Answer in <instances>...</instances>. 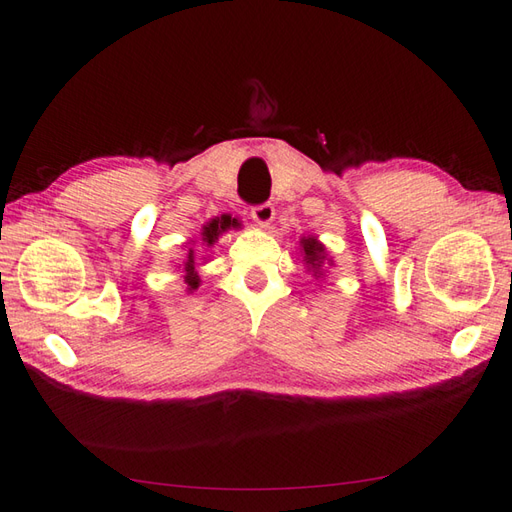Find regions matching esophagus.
Wrapping results in <instances>:
<instances>
[{
    "label": "esophagus",
    "instance_id": "esophagus-1",
    "mask_svg": "<svg viewBox=\"0 0 512 512\" xmlns=\"http://www.w3.org/2000/svg\"><path fill=\"white\" fill-rule=\"evenodd\" d=\"M252 219L260 227H269V223L276 219V208L271 206V203H260V206L252 208Z\"/></svg>",
    "mask_w": 512,
    "mask_h": 512
}]
</instances>
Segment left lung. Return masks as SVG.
<instances>
[{"label": "left lung", "instance_id": "8db88e82", "mask_svg": "<svg viewBox=\"0 0 512 512\" xmlns=\"http://www.w3.org/2000/svg\"><path fill=\"white\" fill-rule=\"evenodd\" d=\"M300 249H302L304 263L309 265V271H313L315 278L324 276V271H322L324 265H333V260L326 254V247L317 241L315 236L300 238Z\"/></svg>", "mask_w": 512, "mask_h": 512}]
</instances>
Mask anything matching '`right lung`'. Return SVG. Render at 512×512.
Wrapping results in <instances>:
<instances>
[{
    "mask_svg": "<svg viewBox=\"0 0 512 512\" xmlns=\"http://www.w3.org/2000/svg\"><path fill=\"white\" fill-rule=\"evenodd\" d=\"M238 225H241V223H238L236 219H232L230 214H223V217H217V219L208 221L206 225H203V232H201L203 243H206L208 247L214 245V243L219 241V236L223 232L232 230V227H238ZM184 282H186V291L188 293L199 289V282H201L197 269H195V249H192V247H188V254H186V260H184Z\"/></svg>",
    "mask_w": 512,
    "mask_h": 512,
    "instance_id": "add662e5",
    "label": "right lung"
}]
</instances>
